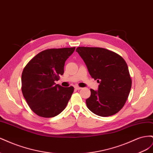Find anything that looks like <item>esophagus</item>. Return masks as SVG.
<instances>
[{"label":"esophagus","instance_id":"1","mask_svg":"<svg viewBox=\"0 0 153 153\" xmlns=\"http://www.w3.org/2000/svg\"><path fill=\"white\" fill-rule=\"evenodd\" d=\"M75 89H76V90H80V89H82V87H78V86H75Z\"/></svg>","mask_w":153,"mask_h":153}]
</instances>
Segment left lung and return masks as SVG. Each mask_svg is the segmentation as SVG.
Instances as JSON below:
<instances>
[{"label": "left lung", "instance_id": "obj_1", "mask_svg": "<svg viewBox=\"0 0 153 153\" xmlns=\"http://www.w3.org/2000/svg\"><path fill=\"white\" fill-rule=\"evenodd\" d=\"M92 78L100 83L98 91L91 89L87 108L101 117L117 114L122 109L131 87L128 65L119 54L99 47H78Z\"/></svg>", "mask_w": 153, "mask_h": 153}]
</instances>
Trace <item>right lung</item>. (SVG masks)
<instances>
[{
  "instance_id": "add662e5",
  "label": "right lung",
  "mask_w": 153,
  "mask_h": 153,
  "mask_svg": "<svg viewBox=\"0 0 153 153\" xmlns=\"http://www.w3.org/2000/svg\"><path fill=\"white\" fill-rule=\"evenodd\" d=\"M75 47L51 48L39 52L22 74V91L30 108L39 117L56 116L64 110L74 87L55 84L64 74V64Z\"/></svg>"
}]
</instances>
